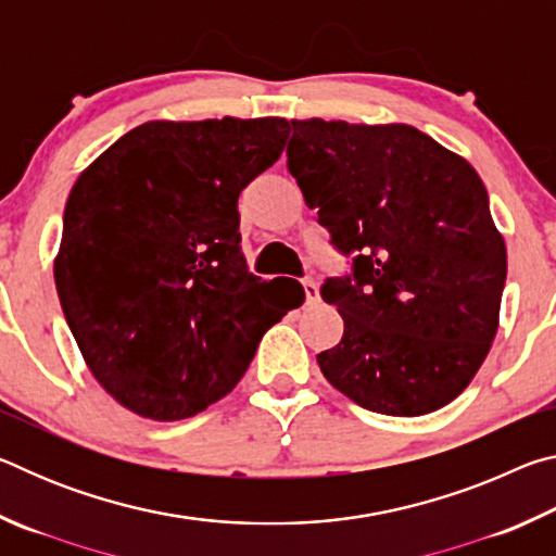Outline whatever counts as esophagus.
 <instances>
[{"label":"esophagus","instance_id":"obj_1","mask_svg":"<svg viewBox=\"0 0 556 556\" xmlns=\"http://www.w3.org/2000/svg\"><path fill=\"white\" fill-rule=\"evenodd\" d=\"M304 294H306V304L308 306L318 304V299H321V294H318V285H316V281H312V279L304 281Z\"/></svg>","mask_w":556,"mask_h":556}]
</instances>
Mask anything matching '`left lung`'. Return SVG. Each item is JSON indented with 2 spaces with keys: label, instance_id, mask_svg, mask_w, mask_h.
I'll return each instance as SVG.
<instances>
[{
  "label": "left lung",
  "instance_id": "obj_1",
  "mask_svg": "<svg viewBox=\"0 0 556 556\" xmlns=\"http://www.w3.org/2000/svg\"><path fill=\"white\" fill-rule=\"evenodd\" d=\"M287 168L353 275L321 296L343 338L316 355L355 404L419 417L456 400L497 331L505 240L464 156L409 125L291 119Z\"/></svg>",
  "mask_w": 556,
  "mask_h": 556
}]
</instances>
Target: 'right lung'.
Wrapping results in <instances>:
<instances>
[{
    "label": "right lung",
    "mask_w": 556,
    "mask_h": 556,
    "mask_svg": "<svg viewBox=\"0 0 556 556\" xmlns=\"http://www.w3.org/2000/svg\"><path fill=\"white\" fill-rule=\"evenodd\" d=\"M289 122L154 119L71 188L55 289L90 372L122 407L176 421L225 397L304 287L250 275L240 191L285 152Z\"/></svg>",
    "instance_id": "obj_1"
}]
</instances>
